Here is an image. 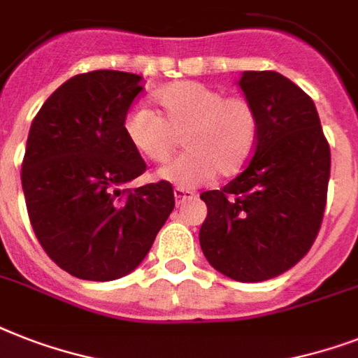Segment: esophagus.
<instances>
[{
	"instance_id": "34e87169",
	"label": "esophagus",
	"mask_w": 358,
	"mask_h": 358,
	"mask_svg": "<svg viewBox=\"0 0 358 358\" xmlns=\"http://www.w3.org/2000/svg\"><path fill=\"white\" fill-rule=\"evenodd\" d=\"M193 195H195L193 191L184 189V187H174V199H176V204H182V202L191 199Z\"/></svg>"
}]
</instances>
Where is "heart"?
<instances>
[{"instance_id":"1","label":"heart","mask_w":358,"mask_h":358,"mask_svg":"<svg viewBox=\"0 0 358 358\" xmlns=\"http://www.w3.org/2000/svg\"><path fill=\"white\" fill-rule=\"evenodd\" d=\"M162 117L137 106L124 117L129 145L150 162H167L184 139L182 156L159 169L178 187L208 184L215 174L234 176L250 162L258 143V111L249 98L224 96L199 81H176L154 94Z\"/></svg>"}]
</instances>
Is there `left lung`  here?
Returning a JSON list of instances; mask_svg holds the SVG:
<instances>
[{"instance_id": "obj_1", "label": "left lung", "mask_w": 358, "mask_h": 358, "mask_svg": "<svg viewBox=\"0 0 358 358\" xmlns=\"http://www.w3.org/2000/svg\"><path fill=\"white\" fill-rule=\"evenodd\" d=\"M238 85L258 111L249 165L223 189L204 191L202 252L219 273L260 282L310 250L327 202L331 148L312 98L278 72L247 70Z\"/></svg>"}]
</instances>
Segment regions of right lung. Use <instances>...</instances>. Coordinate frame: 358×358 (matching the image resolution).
I'll list each match as a JSON object with an SVG mask.
<instances>
[{
  "label": "right lung",
  "instance_id": "add662e5",
  "mask_svg": "<svg viewBox=\"0 0 358 358\" xmlns=\"http://www.w3.org/2000/svg\"><path fill=\"white\" fill-rule=\"evenodd\" d=\"M141 91V76L92 70L64 81L31 122L22 163L31 227L72 277L131 273L173 212L165 180L122 189L146 171L122 126Z\"/></svg>",
  "mask_w": 358,
  "mask_h": 358
}]
</instances>
